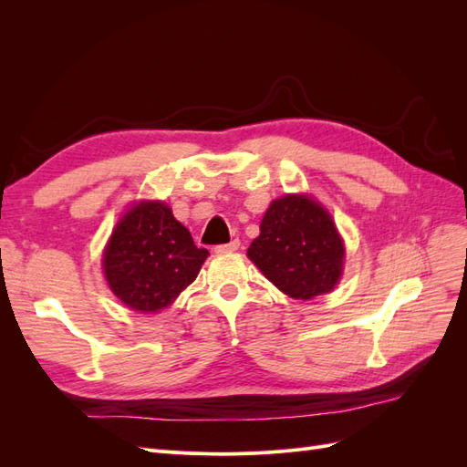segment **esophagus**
Returning a JSON list of instances; mask_svg holds the SVG:
<instances>
[{
	"mask_svg": "<svg viewBox=\"0 0 467 467\" xmlns=\"http://www.w3.org/2000/svg\"><path fill=\"white\" fill-rule=\"evenodd\" d=\"M237 249H239V239H234V242H230V244H223V245H216L214 247L216 253H234Z\"/></svg>",
	"mask_w": 467,
	"mask_h": 467,
	"instance_id": "34e87169",
	"label": "esophagus"
}]
</instances>
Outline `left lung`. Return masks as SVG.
<instances>
[{"mask_svg":"<svg viewBox=\"0 0 467 467\" xmlns=\"http://www.w3.org/2000/svg\"><path fill=\"white\" fill-rule=\"evenodd\" d=\"M247 257L294 300H312L343 275L345 245L331 214L306 194H286L265 212Z\"/></svg>","mask_w":467,"mask_h":467,"instance_id":"1","label":"left lung"}]
</instances>
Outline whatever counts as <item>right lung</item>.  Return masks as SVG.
Wrapping results in <instances>:
<instances>
[{
    "instance_id": "add662e5",
    "label": "right lung",
    "mask_w": 467,
    "mask_h": 467,
    "mask_svg": "<svg viewBox=\"0 0 467 467\" xmlns=\"http://www.w3.org/2000/svg\"><path fill=\"white\" fill-rule=\"evenodd\" d=\"M208 257L191 232L160 201L134 204L112 230L103 271L117 298L140 314L171 306Z\"/></svg>"
}]
</instances>
